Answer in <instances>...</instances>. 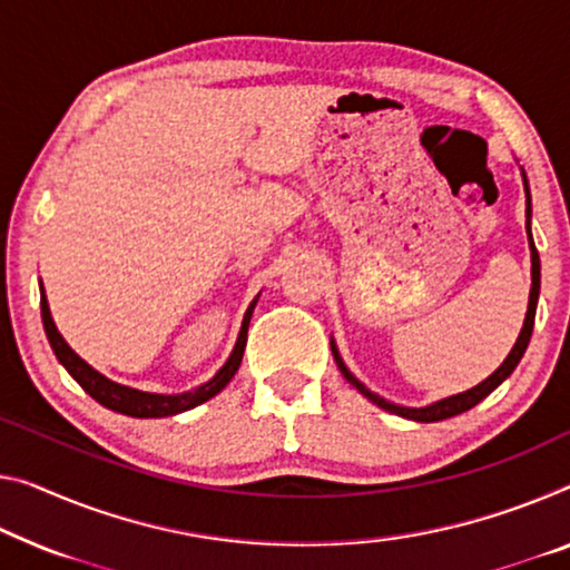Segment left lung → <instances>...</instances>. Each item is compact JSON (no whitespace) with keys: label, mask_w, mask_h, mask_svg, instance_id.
Returning <instances> with one entry per match:
<instances>
[{"label":"left lung","mask_w":570,"mask_h":570,"mask_svg":"<svg viewBox=\"0 0 570 570\" xmlns=\"http://www.w3.org/2000/svg\"><path fill=\"white\" fill-rule=\"evenodd\" d=\"M524 178V173H522ZM524 194H528V212H524V216H528V236H530V259H532V285H530V303H528V315H524V323H522V331L518 341H514L512 352L507 354V358L502 364H499V370L494 374H489L484 382H479L476 387H471L466 392H461V395H453V397H445V400H438L433 402V405H425V407H402V405H395V402H387L380 395H374L372 390H366L362 382L356 380V376L346 370L344 358H341L338 348L334 341H331V352H334V358L338 364L341 374L346 376L348 384H354V387L362 392V395L366 400H372L376 407L387 410V413H395V415H402L407 420H417V423H435V420H445V417H453V415H461L466 413V410H471L474 405H479L481 400H484L489 392H494L499 384H502L507 376H510L514 372V366L520 364V358L524 354V348H528L530 344V336H532V326H535V308H538V295H540V257H538V249H535V242H532V234H530V188H528V178H524Z\"/></svg>","instance_id":"left-lung-1"}]
</instances>
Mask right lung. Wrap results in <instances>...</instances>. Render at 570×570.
<instances>
[{
	"mask_svg": "<svg viewBox=\"0 0 570 570\" xmlns=\"http://www.w3.org/2000/svg\"><path fill=\"white\" fill-rule=\"evenodd\" d=\"M257 297L249 303L247 313H244L239 338H236L234 352L229 354V358H226V364L212 376V380L200 384V387L190 390V392H180V395H155V392H142V390L127 387V384L107 380V376H104L101 372H96L91 364H86L83 358L66 344V338L58 334L56 323H52L50 308H48L46 291H40V313H42V326H46L48 341H50L52 352H56V356H58V362L66 366L68 374H71L73 380L81 384L83 392H89V395L99 402V405L114 410V413L129 415V417H165V415L186 413V410L200 405V402L212 400L214 395H218V392L226 387V384L232 382V376L236 374V370H239V364H242L244 346H247V328H249L252 311H255V305H257Z\"/></svg>",
	"mask_w": 570,
	"mask_h": 570,
	"instance_id": "1",
	"label": "right lung"
}]
</instances>
